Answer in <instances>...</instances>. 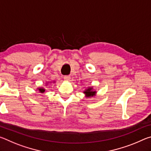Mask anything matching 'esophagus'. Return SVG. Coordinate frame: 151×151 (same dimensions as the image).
I'll return each instance as SVG.
<instances>
[{
	"label": "esophagus",
	"mask_w": 151,
	"mask_h": 151,
	"mask_svg": "<svg viewBox=\"0 0 151 151\" xmlns=\"http://www.w3.org/2000/svg\"><path fill=\"white\" fill-rule=\"evenodd\" d=\"M70 79V77L69 76H64V80L65 81H68Z\"/></svg>",
	"instance_id": "obj_1"
}]
</instances>
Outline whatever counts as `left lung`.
<instances>
[{"mask_svg": "<svg viewBox=\"0 0 151 151\" xmlns=\"http://www.w3.org/2000/svg\"><path fill=\"white\" fill-rule=\"evenodd\" d=\"M83 93L85 94L86 98H92L96 96L97 92L95 89H94L93 86H88L85 88V91H83Z\"/></svg>", "mask_w": 151, "mask_h": 151, "instance_id": "left-lung-1", "label": "left lung"}]
</instances>
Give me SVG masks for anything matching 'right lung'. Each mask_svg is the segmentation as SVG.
Instances as JSON below:
<instances>
[{"label": "right lung", "mask_w": 151, "mask_h": 151, "mask_svg": "<svg viewBox=\"0 0 151 151\" xmlns=\"http://www.w3.org/2000/svg\"><path fill=\"white\" fill-rule=\"evenodd\" d=\"M55 83V81H48V82H46V83H45V85L46 86H48V84H50V83ZM45 90L46 89L44 88V87H38L37 88V91H39V92L40 93H44L45 92Z\"/></svg>", "instance_id": "obj_1"}]
</instances>
